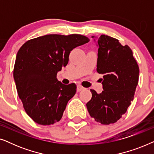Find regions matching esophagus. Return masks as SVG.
<instances>
[{
	"mask_svg": "<svg viewBox=\"0 0 154 154\" xmlns=\"http://www.w3.org/2000/svg\"><path fill=\"white\" fill-rule=\"evenodd\" d=\"M85 88H84L83 86H81V85H77V91L78 92H80L81 91V90H83Z\"/></svg>",
	"mask_w": 154,
	"mask_h": 154,
	"instance_id": "obj_1",
	"label": "esophagus"
}]
</instances>
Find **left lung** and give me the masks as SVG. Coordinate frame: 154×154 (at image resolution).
Masks as SVG:
<instances>
[{"instance_id":"left-lung-1","label":"left lung","mask_w":154,"mask_h":154,"mask_svg":"<svg viewBox=\"0 0 154 154\" xmlns=\"http://www.w3.org/2000/svg\"><path fill=\"white\" fill-rule=\"evenodd\" d=\"M97 45V71L103 74L104 90L97 94L90 90L92 98L86 106L97 122L109 125L121 119L133 100L140 69L132 50L118 39L101 35Z\"/></svg>"}]
</instances>
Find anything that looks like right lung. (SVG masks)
<instances>
[{
  "label": "right lung",
  "instance_id": "obj_1",
  "mask_svg": "<svg viewBox=\"0 0 154 154\" xmlns=\"http://www.w3.org/2000/svg\"><path fill=\"white\" fill-rule=\"evenodd\" d=\"M89 41L80 34H49L29 40L19 50L14 79L25 111L36 123L50 125L62 119L76 85H64L57 74L68 64L71 50Z\"/></svg>",
  "mask_w": 154,
  "mask_h": 154
}]
</instances>
